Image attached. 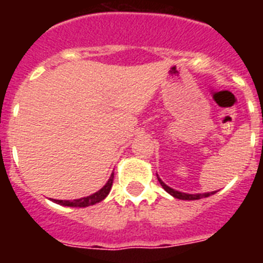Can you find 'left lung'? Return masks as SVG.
<instances>
[{"label": "left lung", "instance_id": "8db88e82", "mask_svg": "<svg viewBox=\"0 0 263 263\" xmlns=\"http://www.w3.org/2000/svg\"><path fill=\"white\" fill-rule=\"evenodd\" d=\"M158 180H159L160 185L164 188V191L168 192L170 195H173V196L176 197V199H180V200H199V199H203V197H208V196H211V195L216 194V191L205 192V194H194V195H192V194H184V192L176 191V190H174V188H171V187H168L167 184H164L159 176H158Z\"/></svg>", "mask_w": 263, "mask_h": 263}]
</instances>
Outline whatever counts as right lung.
<instances>
[{
	"label": "right lung",
	"mask_w": 263,
	"mask_h": 263,
	"mask_svg": "<svg viewBox=\"0 0 263 263\" xmlns=\"http://www.w3.org/2000/svg\"><path fill=\"white\" fill-rule=\"evenodd\" d=\"M113 178H115V173L111 174L110 178H109V180L106 182V184L104 185V187L101 188L100 191L95 192L93 195H89V196H87V197H81V199H76V200H55V199H52V201L53 203L60 204V205L79 206V208H81V206L93 205V204L103 201L104 199L108 196L109 192H110L111 184H113Z\"/></svg>",
	"instance_id": "right-lung-1"
}]
</instances>
